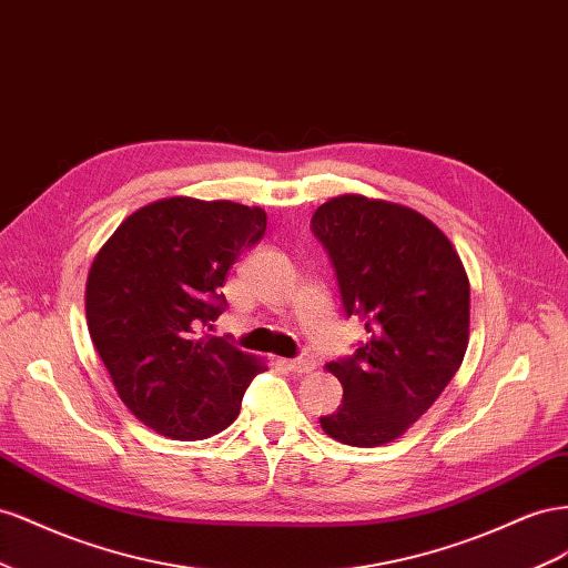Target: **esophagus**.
Masks as SVG:
<instances>
[{"label":"esophagus","mask_w":568,"mask_h":568,"mask_svg":"<svg viewBox=\"0 0 568 568\" xmlns=\"http://www.w3.org/2000/svg\"><path fill=\"white\" fill-rule=\"evenodd\" d=\"M283 366L293 374H310V371L316 368V359L310 354H302L297 359H283Z\"/></svg>","instance_id":"34e87169"}]
</instances>
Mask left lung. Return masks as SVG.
<instances>
[{
  "label": "left lung",
  "mask_w": 568,
  "mask_h": 568,
  "mask_svg": "<svg viewBox=\"0 0 568 568\" xmlns=\"http://www.w3.org/2000/svg\"><path fill=\"white\" fill-rule=\"evenodd\" d=\"M312 231L328 250L347 316L366 343L326 368L343 404L321 416L333 440H397L455 378L468 347L471 290L449 237L414 209L339 194L316 209Z\"/></svg>",
  "instance_id": "left-lung-1"
}]
</instances>
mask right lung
I'll list each match as a JSON object with an SVG mask.
<instances>
[{"label": "right lung", "mask_w": 568, "mask_h": 568, "mask_svg": "<svg viewBox=\"0 0 568 568\" xmlns=\"http://www.w3.org/2000/svg\"><path fill=\"white\" fill-rule=\"evenodd\" d=\"M266 231L262 206L169 197L128 216L97 252L85 316L131 414L159 435L204 440L229 428L266 364L200 337L225 310L221 287Z\"/></svg>", "instance_id": "obj_1"}]
</instances>
